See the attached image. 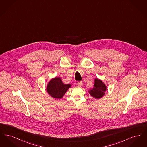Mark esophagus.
<instances>
[{
  "mask_svg": "<svg viewBox=\"0 0 147 147\" xmlns=\"http://www.w3.org/2000/svg\"><path fill=\"white\" fill-rule=\"evenodd\" d=\"M77 84L79 86H82L83 85V83L82 82H78L77 83Z\"/></svg>",
  "mask_w": 147,
  "mask_h": 147,
  "instance_id": "obj_1",
  "label": "esophagus"
}]
</instances>
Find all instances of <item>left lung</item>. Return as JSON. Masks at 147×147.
Here are the masks:
<instances>
[{"mask_svg": "<svg viewBox=\"0 0 147 147\" xmlns=\"http://www.w3.org/2000/svg\"><path fill=\"white\" fill-rule=\"evenodd\" d=\"M106 90V86L101 80L95 78L94 88L89 91L91 96L96 99L102 98L105 95Z\"/></svg>", "mask_w": 147, "mask_h": 147, "instance_id": "8db88e82", "label": "left lung"}]
</instances>
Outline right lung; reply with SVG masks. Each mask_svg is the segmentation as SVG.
<instances>
[{
	"instance_id": "add662e5",
	"label": "right lung",
	"mask_w": 147,
	"mask_h": 147,
	"mask_svg": "<svg viewBox=\"0 0 147 147\" xmlns=\"http://www.w3.org/2000/svg\"><path fill=\"white\" fill-rule=\"evenodd\" d=\"M70 87L71 84H64L61 78L55 77L49 81L47 85L46 90L51 97L62 98Z\"/></svg>"
}]
</instances>
